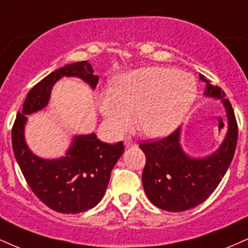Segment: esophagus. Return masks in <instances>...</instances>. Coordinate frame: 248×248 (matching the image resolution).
I'll use <instances>...</instances> for the list:
<instances>
[{
	"instance_id": "1",
	"label": "esophagus",
	"mask_w": 248,
	"mask_h": 248,
	"mask_svg": "<svg viewBox=\"0 0 248 248\" xmlns=\"http://www.w3.org/2000/svg\"><path fill=\"white\" fill-rule=\"evenodd\" d=\"M124 148H134V147L138 146V144H136L135 142H134L130 138H126V139H124Z\"/></svg>"
}]
</instances>
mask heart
<instances>
[{
	"label": "heart",
	"instance_id": "1",
	"mask_svg": "<svg viewBox=\"0 0 248 248\" xmlns=\"http://www.w3.org/2000/svg\"><path fill=\"white\" fill-rule=\"evenodd\" d=\"M197 98L191 75L163 66L141 67L116 77L112 90L98 96V108L112 132L120 134L130 124L148 138H162L186 119Z\"/></svg>",
	"mask_w": 248,
	"mask_h": 248
}]
</instances>
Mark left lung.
<instances>
[{
	"label": "left lung",
	"instance_id": "1",
	"mask_svg": "<svg viewBox=\"0 0 248 248\" xmlns=\"http://www.w3.org/2000/svg\"><path fill=\"white\" fill-rule=\"evenodd\" d=\"M204 95L223 102L227 118V132L219 148L205 157H193L181 144L182 127L160 141L140 144L146 155L142 184L148 199L158 209L182 212L205 202L220 183L231 164L238 140V126L231 102L220 87L209 79Z\"/></svg>",
	"mask_w": 248,
	"mask_h": 248
}]
</instances>
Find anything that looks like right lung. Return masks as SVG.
I'll return each mask as SVG.
<instances>
[{"instance_id": "add662e5", "label": "right lung", "mask_w": 248, "mask_h": 248, "mask_svg": "<svg viewBox=\"0 0 248 248\" xmlns=\"http://www.w3.org/2000/svg\"><path fill=\"white\" fill-rule=\"evenodd\" d=\"M87 61L67 64L42 79L28 93L22 113H17L11 140L14 155L30 189L53 211L76 215L93 209L104 197L110 172L124 152L122 142L108 144L94 133L75 135L65 155L43 158L25 141L28 116L47 106L53 85L64 77H75L94 90L99 76Z\"/></svg>"}]
</instances>
